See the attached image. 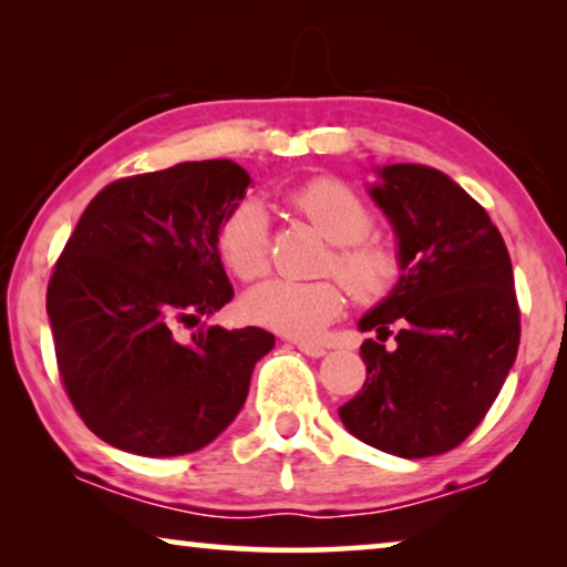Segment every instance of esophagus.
I'll return each instance as SVG.
<instances>
[{"instance_id": "esophagus-1", "label": "esophagus", "mask_w": 567, "mask_h": 567, "mask_svg": "<svg viewBox=\"0 0 567 567\" xmlns=\"http://www.w3.org/2000/svg\"><path fill=\"white\" fill-rule=\"evenodd\" d=\"M297 348H299L301 353L312 355V359H320V355L328 353V351H324V346H320V343H305V340H299Z\"/></svg>"}]
</instances>
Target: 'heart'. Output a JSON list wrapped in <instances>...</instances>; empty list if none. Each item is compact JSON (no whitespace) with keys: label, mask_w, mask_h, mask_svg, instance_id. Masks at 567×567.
I'll return each instance as SVG.
<instances>
[{"label":"heart","mask_w":567,"mask_h":567,"mask_svg":"<svg viewBox=\"0 0 567 567\" xmlns=\"http://www.w3.org/2000/svg\"><path fill=\"white\" fill-rule=\"evenodd\" d=\"M286 204L330 247L320 274H332L359 305H377L398 289L405 276V252L390 235L374 231L377 216L359 190L340 177L320 175L286 193ZM216 250L229 274L255 281L270 268V219L255 198L239 200L216 229ZM346 307L336 278L291 281L270 278L245 293L243 315L260 328L289 338H317Z\"/></svg>","instance_id":"b5f03b06"}]
</instances>
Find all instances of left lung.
<instances>
[{"label":"left lung","mask_w":567,"mask_h":567,"mask_svg":"<svg viewBox=\"0 0 567 567\" xmlns=\"http://www.w3.org/2000/svg\"><path fill=\"white\" fill-rule=\"evenodd\" d=\"M371 196L390 216L405 276L359 322L367 382L338 410L346 429L386 454L421 460L460 446L498 398L518 340L514 268L501 231L452 177L384 167ZM395 336L398 347L383 343Z\"/></svg>","instance_id":"1"}]
</instances>
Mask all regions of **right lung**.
<instances>
[{
	"instance_id": "right-lung-1",
	"label": "right lung",
	"mask_w": 567,
	"mask_h": 567,
	"mask_svg": "<svg viewBox=\"0 0 567 567\" xmlns=\"http://www.w3.org/2000/svg\"><path fill=\"white\" fill-rule=\"evenodd\" d=\"M247 185L229 159L121 177L66 239L45 291L56 367L76 415L111 446L198 452L245 405L274 336L198 328L181 340L177 328L235 297L216 229Z\"/></svg>"
}]
</instances>
